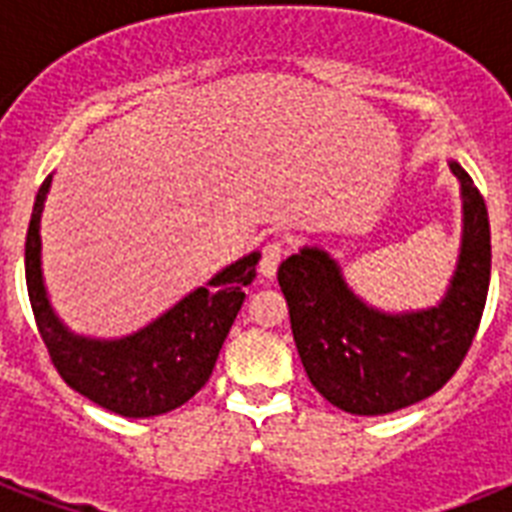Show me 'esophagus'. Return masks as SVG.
I'll return each instance as SVG.
<instances>
[{
	"label": "esophagus",
	"instance_id": "34e87169",
	"mask_svg": "<svg viewBox=\"0 0 512 512\" xmlns=\"http://www.w3.org/2000/svg\"><path fill=\"white\" fill-rule=\"evenodd\" d=\"M281 257H284V244L281 241H268L263 247V257H260V273L265 279H273L279 271Z\"/></svg>",
	"mask_w": 512,
	"mask_h": 512
}]
</instances>
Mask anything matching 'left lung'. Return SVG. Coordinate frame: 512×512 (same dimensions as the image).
<instances>
[{
  "instance_id": "8db88e82",
  "label": "left lung",
  "mask_w": 512,
  "mask_h": 512,
  "mask_svg": "<svg viewBox=\"0 0 512 512\" xmlns=\"http://www.w3.org/2000/svg\"><path fill=\"white\" fill-rule=\"evenodd\" d=\"M449 167L462 191V244L436 308L385 313L366 305L319 247L281 263L279 284L305 374L342 412L377 417L433 396L473 345L492 276V231L473 177L457 162Z\"/></svg>"
}]
</instances>
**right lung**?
I'll list each match as a JSON object with an SVG mask.
<instances>
[{"instance_id": "add662e5", "label": "right lung", "mask_w": 512, "mask_h": 512, "mask_svg": "<svg viewBox=\"0 0 512 512\" xmlns=\"http://www.w3.org/2000/svg\"><path fill=\"white\" fill-rule=\"evenodd\" d=\"M50 183L52 175L36 193L28 223L26 287L52 364L76 393L122 417H156L183 406L215 369L217 353L244 303V287L255 279L260 252L223 268L135 335L122 340L74 335L52 311L42 279L39 220Z\"/></svg>"}]
</instances>
